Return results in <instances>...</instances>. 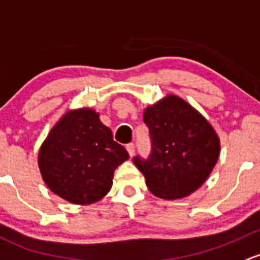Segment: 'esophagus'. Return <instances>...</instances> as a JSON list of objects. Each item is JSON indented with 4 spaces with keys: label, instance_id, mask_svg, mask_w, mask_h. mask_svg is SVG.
Segmentation results:
<instances>
[{
    "label": "esophagus",
    "instance_id": "1",
    "mask_svg": "<svg viewBox=\"0 0 260 260\" xmlns=\"http://www.w3.org/2000/svg\"><path fill=\"white\" fill-rule=\"evenodd\" d=\"M126 150H127V152H129L130 156H133V155L135 154V145H134V143L126 144Z\"/></svg>",
    "mask_w": 260,
    "mask_h": 260
}]
</instances>
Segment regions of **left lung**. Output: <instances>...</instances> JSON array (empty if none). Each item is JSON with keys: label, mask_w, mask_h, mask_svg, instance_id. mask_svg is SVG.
Wrapping results in <instances>:
<instances>
[{"label": "left lung", "mask_w": 260, "mask_h": 260, "mask_svg": "<svg viewBox=\"0 0 260 260\" xmlns=\"http://www.w3.org/2000/svg\"><path fill=\"white\" fill-rule=\"evenodd\" d=\"M151 151L134 156L150 191L162 199H179L207 180L219 157L220 143L207 120L178 96L169 95L144 111Z\"/></svg>", "instance_id": "left-lung-1"}]
</instances>
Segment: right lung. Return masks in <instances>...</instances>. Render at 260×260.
<instances>
[{
	"mask_svg": "<svg viewBox=\"0 0 260 260\" xmlns=\"http://www.w3.org/2000/svg\"><path fill=\"white\" fill-rule=\"evenodd\" d=\"M129 159L124 146L91 109L70 111L53 126L39 152L49 189L74 204H92L112 186L114 171Z\"/></svg>",
	"mask_w": 260,
	"mask_h": 260,
	"instance_id": "right-lung-1",
	"label": "right lung"
}]
</instances>
